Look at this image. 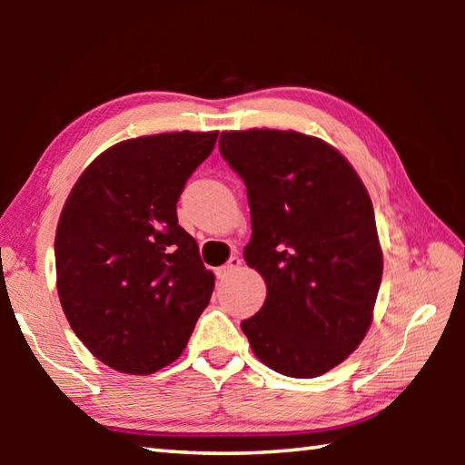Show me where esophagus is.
Returning a JSON list of instances; mask_svg holds the SVG:
<instances>
[{
	"mask_svg": "<svg viewBox=\"0 0 465 465\" xmlns=\"http://www.w3.org/2000/svg\"><path fill=\"white\" fill-rule=\"evenodd\" d=\"M242 266V258L240 256H232L230 261H227L222 269H217V277L219 279H223V277H227V274H232L233 271H238Z\"/></svg>",
	"mask_w": 465,
	"mask_h": 465,
	"instance_id": "1",
	"label": "esophagus"
}]
</instances>
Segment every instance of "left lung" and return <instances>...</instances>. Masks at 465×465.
<instances>
[{"instance_id":"1","label":"left lung","mask_w":465,"mask_h":465,"mask_svg":"<svg viewBox=\"0 0 465 465\" xmlns=\"http://www.w3.org/2000/svg\"><path fill=\"white\" fill-rule=\"evenodd\" d=\"M219 152L246 184L243 258L266 281L243 334L277 373H326L371 326L383 271L371 199L334 147L302 133L225 131Z\"/></svg>"}]
</instances>
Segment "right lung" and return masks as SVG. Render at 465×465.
Masks as SVG:
<instances>
[{
  "label": "right lung",
  "instance_id": "add662e5",
  "mask_svg": "<svg viewBox=\"0 0 465 465\" xmlns=\"http://www.w3.org/2000/svg\"><path fill=\"white\" fill-rule=\"evenodd\" d=\"M217 133H162L116 143L69 193L54 235L61 308L102 363L147 375L180 357L215 277L178 225L186 180Z\"/></svg>",
  "mask_w": 465,
  "mask_h": 465
}]
</instances>
